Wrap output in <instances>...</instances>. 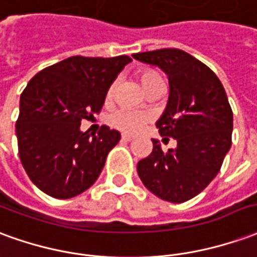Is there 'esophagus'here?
Returning a JSON list of instances; mask_svg holds the SVG:
<instances>
[{
  "label": "esophagus",
  "mask_w": 257,
  "mask_h": 257,
  "mask_svg": "<svg viewBox=\"0 0 257 257\" xmlns=\"http://www.w3.org/2000/svg\"><path fill=\"white\" fill-rule=\"evenodd\" d=\"M121 139H122L123 142H131V141H134V136H131V135H126V134H122Z\"/></svg>",
  "instance_id": "34e87169"
}]
</instances>
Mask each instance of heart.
Masks as SVG:
<instances>
[{
	"mask_svg": "<svg viewBox=\"0 0 257 257\" xmlns=\"http://www.w3.org/2000/svg\"><path fill=\"white\" fill-rule=\"evenodd\" d=\"M139 82H141L143 90L146 91L150 86L161 83L163 79L157 72L147 69V71L139 72ZM112 91H114V85L110 86V89L107 91V97L112 96ZM146 121L147 118L145 114L129 110H118L114 114H111L110 118H108V122L112 128L123 131V132H129V134H135V132L141 131L142 126L146 123Z\"/></svg>",
	"mask_w": 257,
	"mask_h": 257,
	"instance_id": "heart-1",
	"label": "heart"
}]
</instances>
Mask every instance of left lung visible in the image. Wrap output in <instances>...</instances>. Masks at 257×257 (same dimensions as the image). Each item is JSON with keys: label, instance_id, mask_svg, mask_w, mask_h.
Returning <instances> with one entry per match:
<instances>
[{"label": "left lung", "instance_id": "8db88e82", "mask_svg": "<svg viewBox=\"0 0 257 257\" xmlns=\"http://www.w3.org/2000/svg\"><path fill=\"white\" fill-rule=\"evenodd\" d=\"M159 66L168 76L170 97L156 122L161 136L174 138L175 149L153 152L138 163L143 185L156 196L182 203L199 195L216 178L231 147L232 110L220 79L209 66L178 48L132 55Z\"/></svg>", "mask_w": 257, "mask_h": 257}]
</instances>
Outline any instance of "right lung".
I'll use <instances>...</instances> for the list:
<instances>
[{
  "instance_id": "obj_1",
  "label": "right lung",
  "mask_w": 257,
  "mask_h": 257,
  "mask_svg": "<svg viewBox=\"0 0 257 257\" xmlns=\"http://www.w3.org/2000/svg\"><path fill=\"white\" fill-rule=\"evenodd\" d=\"M131 61L128 55H76L30 79L21 94L16 138L23 168L40 191L69 199L96 182L121 135L105 125L89 135L80 122L100 112L110 86Z\"/></svg>"
}]
</instances>
